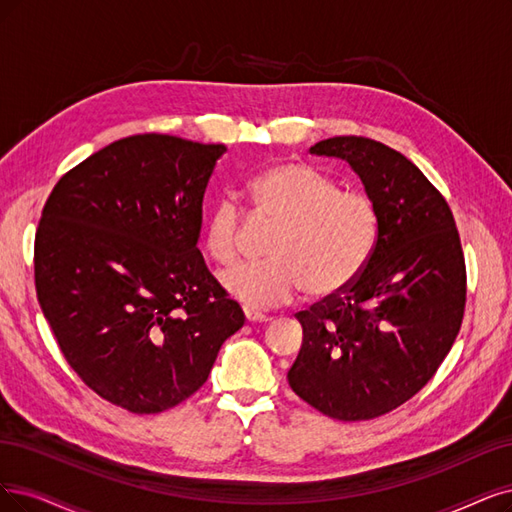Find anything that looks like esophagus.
<instances>
[{"label":"esophagus","mask_w":512,"mask_h":512,"mask_svg":"<svg viewBox=\"0 0 512 512\" xmlns=\"http://www.w3.org/2000/svg\"><path fill=\"white\" fill-rule=\"evenodd\" d=\"M244 318L249 320V323H270V320H272L270 316L255 312V310H249V308H244Z\"/></svg>","instance_id":"obj_1"}]
</instances>
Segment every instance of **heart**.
I'll return each mask as SVG.
<instances>
[{"mask_svg": "<svg viewBox=\"0 0 512 512\" xmlns=\"http://www.w3.org/2000/svg\"><path fill=\"white\" fill-rule=\"evenodd\" d=\"M261 215L280 223L268 263H244L219 276L223 291L251 310L276 308L301 291L314 301L342 295L363 274L380 236L373 202L344 192L316 168L287 160L263 168L249 183ZM242 213L219 200L204 225V249L227 266L240 253Z\"/></svg>", "mask_w": 512, "mask_h": 512, "instance_id": "obj_1", "label": "heart"}]
</instances>
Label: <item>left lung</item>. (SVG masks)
Wrapping results in <instances>:
<instances>
[{"mask_svg":"<svg viewBox=\"0 0 512 512\" xmlns=\"http://www.w3.org/2000/svg\"><path fill=\"white\" fill-rule=\"evenodd\" d=\"M310 154L352 166L380 236L352 287L295 314L304 342L289 386L333 420H373L418 394L456 342L466 306L460 234L439 189L396 149L333 137Z\"/></svg>","mask_w":512,"mask_h":512,"instance_id":"obj_1","label":"left lung"}]
</instances>
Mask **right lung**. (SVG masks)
Listing matches in <instances>:
<instances>
[{
    "mask_svg": "<svg viewBox=\"0 0 512 512\" xmlns=\"http://www.w3.org/2000/svg\"><path fill=\"white\" fill-rule=\"evenodd\" d=\"M225 145L135 135L65 173L35 232V291L63 356L101 399H189L244 314L208 272L202 198Z\"/></svg>",
    "mask_w": 512,
    "mask_h": 512,
    "instance_id": "1",
    "label": "right lung"
}]
</instances>
